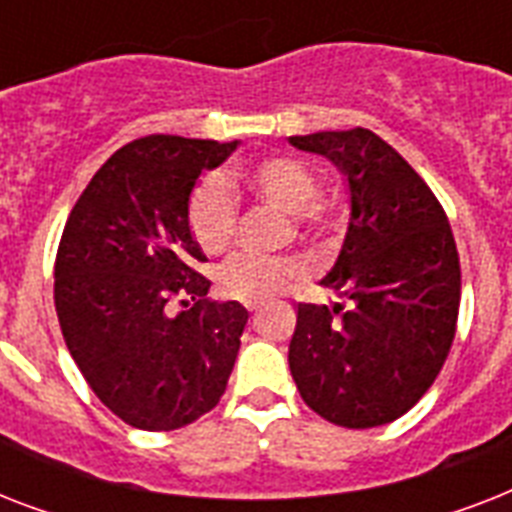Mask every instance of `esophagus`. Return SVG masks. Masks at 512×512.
Returning a JSON list of instances; mask_svg holds the SVG:
<instances>
[{"label": "esophagus", "instance_id": "1", "mask_svg": "<svg viewBox=\"0 0 512 512\" xmlns=\"http://www.w3.org/2000/svg\"><path fill=\"white\" fill-rule=\"evenodd\" d=\"M257 308H260V305H255V303H249V305H247V311L252 313V319H255V316H257Z\"/></svg>", "mask_w": 512, "mask_h": 512}]
</instances>
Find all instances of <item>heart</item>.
Returning <instances> with one entry per match:
<instances>
[{"instance_id": "b5f03b06", "label": "heart", "mask_w": 512, "mask_h": 512, "mask_svg": "<svg viewBox=\"0 0 512 512\" xmlns=\"http://www.w3.org/2000/svg\"><path fill=\"white\" fill-rule=\"evenodd\" d=\"M244 180L260 199L271 201L273 207L292 212V220L305 236L332 241L340 231V212L332 201L321 199L319 177L289 156H265L244 170ZM239 207L231 191L220 177H204L191 191L185 220L196 247L207 255L228 249L236 233ZM303 260L284 255H255L241 252L231 257L220 271V289L233 300L263 303L279 295L295 279L303 276Z\"/></svg>"}]
</instances>
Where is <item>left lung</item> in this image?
I'll return each instance as SVG.
<instances>
[{
    "label": "left lung",
    "mask_w": 512,
    "mask_h": 512,
    "mask_svg": "<svg viewBox=\"0 0 512 512\" xmlns=\"http://www.w3.org/2000/svg\"><path fill=\"white\" fill-rule=\"evenodd\" d=\"M332 159L350 188V223L321 287L345 303L297 305L289 369L313 412L342 428L398 420L436 382L457 332L460 255L428 183L364 127L295 135Z\"/></svg>",
    "instance_id": "1"
}]
</instances>
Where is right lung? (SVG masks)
Returning <instances> with one entry per match:
<instances>
[{
	"mask_svg": "<svg viewBox=\"0 0 512 512\" xmlns=\"http://www.w3.org/2000/svg\"><path fill=\"white\" fill-rule=\"evenodd\" d=\"M236 146L132 140L92 175L60 236V332L92 393L132 428L191 425L215 409L231 377L247 308L207 300L185 209L201 172Z\"/></svg>",
	"mask_w": 512,
	"mask_h": 512,
	"instance_id": "1",
	"label": "right lung"
}]
</instances>
